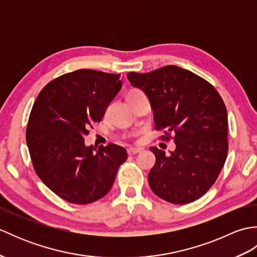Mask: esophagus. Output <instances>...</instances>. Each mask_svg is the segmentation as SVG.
I'll list each match as a JSON object with an SVG mask.
<instances>
[{
	"mask_svg": "<svg viewBox=\"0 0 257 257\" xmlns=\"http://www.w3.org/2000/svg\"><path fill=\"white\" fill-rule=\"evenodd\" d=\"M141 151V149H139V148H129L128 150H127V152H128V155H130V156H134V155H137V154H139V152Z\"/></svg>",
	"mask_w": 257,
	"mask_h": 257,
	"instance_id": "obj_1",
	"label": "esophagus"
}]
</instances>
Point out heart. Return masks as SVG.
Returning a JSON list of instances; mask_svg holds the SVG:
<instances>
[{
	"label": "heart",
	"instance_id": "1",
	"mask_svg": "<svg viewBox=\"0 0 257 257\" xmlns=\"http://www.w3.org/2000/svg\"><path fill=\"white\" fill-rule=\"evenodd\" d=\"M137 90H138V89H133V90H132V91H130V92H133V91H137Z\"/></svg>",
	"mask_w": 257,
	"mask_h": 257
}]
</instances>
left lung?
Masks as SVG:
<instances>
[{
	"instance_id": "8db88e82",
	"label": "left lung",
	"mask_w": 257,
	"mask_h": 257,
	"mask_svg": "<svg viewBox=\"0 0 257 257\" xmlns=\"http://www.w3.org/2000/svg\"><path fill=\"white\" fill-rule=\"evenodd\" d=\"M134 87L148 97L161 140L174 135L176 150L151 147L156 163L148 174L156 195L173 204H187L204 195L227 156V111L209 81L188 69L168 65L150 73H128Z\"/></svg>"
}]
</instances>
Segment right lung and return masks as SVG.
Wrapping results in <instances>:
<instances>
[{
  "label": "right lung",
  "mask_w": 257,
  "mask_h": 257,
  "mask_svg": "<svg viewBox=\"0 0 257 257\" xmlns=\"http://www.w3.org/2000/svg\"><path fill=\"white\" fill-rule=\"evenodd\" d=\"M119 74L78 69L50 81L38 94L26 128L33 167L47 188L74 204H88L111 189L127 151L114 144L86 147L121 88Z\"/></svg>",
  "instance_id": "right-lung-1"
}]
</instances>
